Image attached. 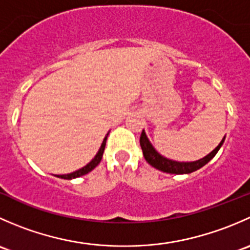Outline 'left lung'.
Wrapping results in <instances>:
<instances>
[{"instance_id": "left-lung-1", "label": "left lung", "mask_w": 250, "mask_h": 250, "mask_svg": "<svg viewBox=\"0 0 250 250\" xmlns=\"http://www.w3.org/2000/svg\"><path fill=\"white\" fill-rule=\"evenodd\" d=\"M224 141H225V137L223 138V140L220 141L218 146L211 151L210 153H208L207 156H204L203 158L197 161H192V162H178V161L170 160V158L165 157L163 155H161L153 145L151 144V141L148 140L147 135H146L145 130H143L140 137V146L141 150H143V155L145 157L146 162L150 166H152L156 169L161 170L163 173H169V174H190L196 170L201 169L203 166H206L207 163L210 160H213L214 156L218 153V151L220 150V147L223 146Z\"/></svg>"}]
</instances>
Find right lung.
Instances as JSON below:
<instances>
[{"label":"right lung","mask_w":250,"mask_h":250,"mask_svg":"<svg viewBox=\"0 0 250 250\" xmlns=\"http://www.w3.org/2000/svg\"><path fill=\"white\" fill-rule=\"evenodd\" d=\"M109 133H107V134L105 135L104 140H103V143H102V145H100V148H99V150H98L97 155L94 156V158H93V160L90 161V162L88 163V165H85L84 167H82V168H81V169H78V170H76V172H74V173L62 174V175H55V176H58V178H62V179H66V180H71V179L80 178V176L85 175V174L92 172V170L94 169V168L97 167L98 165H99L100 161H102L103 153H104L105 145H106V139H107V135H109Z\"/></svg>","instance_id":"1"}]
</instances>
